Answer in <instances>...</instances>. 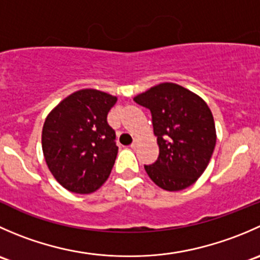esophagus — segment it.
Wrapping results in <instances>:
<instances>
[{"label": "esophagus", "instance_id": "obj_1", "mask_svg": "<svg viewBox=\"0 0 260 260\" xmlns=\"http://www.w3.org/2000/svg\"><path fill=\"white\" fill-rule=\"evenodd\" d=\"M137 146H138V140H135V141H133L132 145H131V148H136Z\"/></svg>", "mask_w": 260, "mask_h": 260}]
</instances>
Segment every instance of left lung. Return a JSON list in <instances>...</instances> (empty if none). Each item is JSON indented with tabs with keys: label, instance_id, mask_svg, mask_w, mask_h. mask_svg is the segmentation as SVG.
I'll return each mask as SVG.
<instances>
[{
	"label": "left lung",
	"instance_id": "1",
	"mask_svg": "<svg viewBox=\"0 0 260 260\" xmlns=\"http://www.w3.org/2000/svg\"><path fill=\"white\" fill-rule=\"evenodd\" d=\"M133 101L151 111L158 158L145 166L149 179L167 191L192 185L208 167L216 143L214 117L198 94L175 83H161Z\"/></svg>",
	"mask_w": 260,
	"mask_h": 260
}]
</instances>
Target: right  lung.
<instances>
[{"label": "right lung", "instance_id": "right-lung-1", "mask_svg": "<svg viewBox=\"0 0 260 260\" xmlns=\"http://www.w3.org/2000/svg\"><path fill=\"white\" fill-rule=\"evenodd\" d=\"M117 96L81 89L62 99L46 117L43 152L57 182L75 193L98 190L111 175L118 153L107 115Z\"/></svg>", "mask_w": 260, "mask_h": 260}]
</instances>
